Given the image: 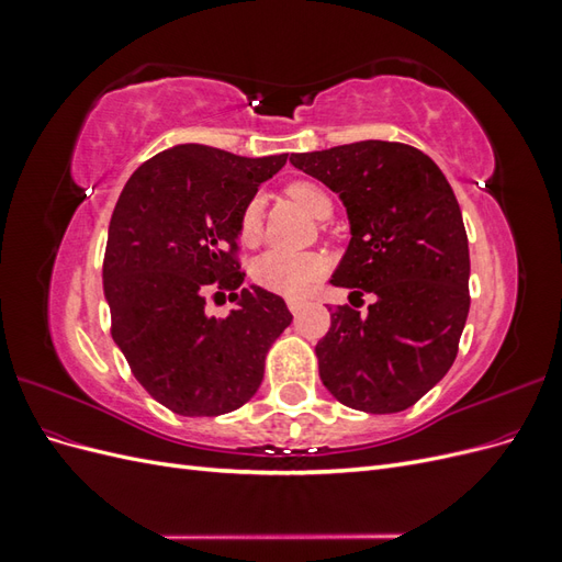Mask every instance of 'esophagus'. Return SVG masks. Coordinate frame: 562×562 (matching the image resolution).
I'll list each match as a JSON object with an SVG mask.
<instances>
[{"mask_svg": "<svg viewBox=\"0 0 562 562\" xmlns=\"http://www.w3.org/2000/svg\"><path fill=\"white\" fill-rule=\"evenodd\" d=\"M304 304H307V302L297 300V297H291V300H288V310H291L293 314H300L304 310Z\"/></svg>", "mask_w": 562, "mask_h": 562, "instance_id": "obj_1", "label": "esophagus"}]
</instances>
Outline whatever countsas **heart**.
<instances>
[{"label": "heart", "mask_w": 562, "mask_h": 562, "mask_svg": "<svg viewBox=\"0 0 562 562\" xmlns=\"http://www.w3.org/2000/svg\"><path fill=\"white\" fill-rule=\"evenodd\" d=\"M285 196L295 201L310 215L323 220L333 213V199L314 180H293L283 187ZM236 234L244 246H255L262 236V199L252 196L244 203L239 213V223H236ZM326 258L318 252L304 250H267L250 265V279L255 285L265 288L269 293L297 297L310 291V285L316 283L326 274Z\"/></svg>", "instance_id": "1"}]
</instances>
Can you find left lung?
Returning a JSON list of instances; mask_svg holds the SVG:
<instances>
[{"label":"left lung","mask_w":562,"mask_h":562,"mask_svg":"<svg viewBox=\"0 0 562 562\" xmlns=\"http://www.w3.org/2000/svg\"><path fill=\"white\" fill-rule=\"evenodd\" d=\"M291 164L349 213L351 241L330 283L376 295L366 315L349 304L330 312L316 345L321 382L353 411L401 413L443 380L469 314V239L452 187L405 143L337 145Z\"/></svg>","instance_id":"1"}]
</instances>
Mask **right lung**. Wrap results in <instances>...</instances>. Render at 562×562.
I'll list each match as a JSON object with an SVG mask.
<instances>
[{"instance_id": "add662e5", "label": "right lung", "mask_w": 562, "mask_h": 562, "mask_svg": "<svg viewBox=\"0 0 562 562\" xmlns=\"http://www.w3.org/2000/svg\"><path fill=\"white\" fill-rule=\"evenodd\" d=\"M288 155L246 159L209 145L159 151L114 206L103 285L112 337L147 394L184 417H215L252 398L271 342L291 326L283 297L241 288L236 223ZM225 294L237 307L206 312Z\"/></svg>"}]
</instances>
